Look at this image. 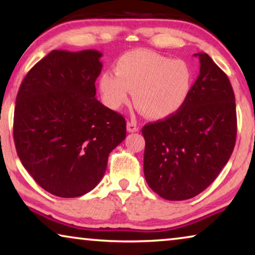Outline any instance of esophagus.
Instances as JSON below:
<instances>
[{
  "label": "esophagus",
  "mask_w": 255,
  "mask_h": 255,
  "mask_svg": "<svg viewBox=\"0 0 255 255\" xmlns=\"http://www.w3.org/2000/svg\"><path fill=\"white\" fill-rule=\"evenodd\" d=\"M128 127V132H138L139 131V125H137V123L135 122H128L127 124Z\"/></svg>",
  "instance_id": "34e87169"
}]
</instances>
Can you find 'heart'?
Returning <instances> with one entry per match:
<instances>
[{
	"instance_id": "obj_1",
	"label": "heart",
	"mask_w": 255,
	"mask_h": 255,
	"mask_svg": "<svg viewBox=\"0 0 255 255\" xmlns=\"http://www.w3.org/2000/svg\"><path fill=\"white\" fill-rule=\"evenodd\" d=\"M194 85V72L182 59L134 50L118 59L116 73L100 78V90L109 108L118 110L131 100L153 120H165L182 109Z\"/></svg>"
}]
</instances>
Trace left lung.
<instances>
[{"label": "left lung", "mask_w": 255, "mask_h": 255, "mask_svg": "<svg viewBox=\"0 0 255 255\" xmlns=\"http://www.w3.org/2000/svg\"><path fill=\"white\" fill-rule=\"evenodd\" d=\"M200 75L179 113L146 124L144 174L168 201L196 196L214 182L236 144L237 114L230 80L207 53H197Z\"/></svg>", "instance_id": "1"}]
</instances>
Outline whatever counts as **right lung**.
I'll return each instance as SVG.
<instances>
[{"label": "right lung", "mask_w": 255, "mask_h": 255, "mask_svg": "<svg viewBox=\"0 0 255 255\" xmlns=\"http://www.w3.org/2000/svg\"><path fill=\"white\" fill-rule=\"evenodd\" d=\"M101 57L96 50H53L30 69L17 94V154L55 196L79 197L94 189L110 152L127 137L124 117L96 100Z\"/></svg>", "instance_id": "obj_1"}]
</instances>
